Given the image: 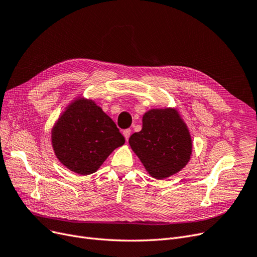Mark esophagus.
<instances>
[{
	"label": "esophagus",
	"instance_id": "esophagus-1",
	"mask_svg": "<svg viewBox=\"0 0 257 257\" xmlns=\"http://www.w3.org/2000/svg\"><path fill=\"white\" fill-rule=\"evenodd\" d=\"M130 133H131V130H130V129H126V130L122 131V136L125 137L126 141H128V139H129V137H130Z\"/></svg>",
	"mask_w": 257,
	"mask_h": 257
}]
</instances>
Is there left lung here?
Masks as SVG:
<instances>
[{
  "instance_id": "obj_1",
  "label": "left lung",
  "mask_w": 257,
  "mask_h": 257,
  "mask_svg": "<svg viewBox=\"0 0 257 257\" xmlns=\"http://www.w3.org/2000/svg\"><path fill=\"white\" fill-rule=\"evenodd\" d=\"M129 145L146 171L156 180L180 172L192 154L190 132L175 108L150 109L143 127L130 137Z\"/></svg>"
}]
</instances>
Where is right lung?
Wrapping results in <instances>:
<instances>
[{
	"label": "right lung",
	"instance_id": "obj_1",
	"mask_svg": "<svg viewBox=\"0 0 257 257\" xmlns=\"http://www.w3.org/2000/svg\"><path fill=\"white\" fill-rule=\"evenodd\" d=\"M124 143L115 122L93 99L82 96L65 108L51 130L54 154L66 168L80 175L96 172Z\"/></svg>",
	"mask_w": 257,
	"mask_h": 257
}]
</instances>
